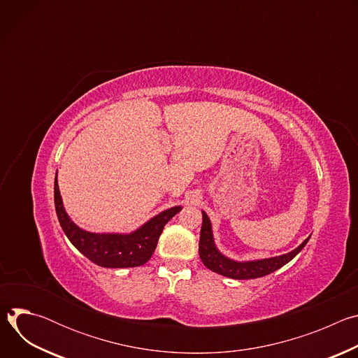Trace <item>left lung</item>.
Segmentation results:
<instances>
[{
	"label": "left lung",
	"instance_id": "obj_1",
	"mask_svg": "<svg viewBox=\"0 0 358 358\" xmlns=\"http://www.w3.org/2000/svg\"><path fill=\"white\" fill-rule=\"evenodd\" d=\"M310 236L306 238L296 249H293L289 253L279 255V257L266 258V259H257V261H234L224 253L220 252V249L215 245L214 235H213V225L208 218V215L202 211V227L199 234V258L202 264L206 265L210 271L220 273L222 276L231 278V279H257L266 276L282 266H285L287 262H290L296 255L304 248V245L309 242Z\"/></svg>",
	"mask_w": 358,
	"mask_h": 358
}]
</instances>
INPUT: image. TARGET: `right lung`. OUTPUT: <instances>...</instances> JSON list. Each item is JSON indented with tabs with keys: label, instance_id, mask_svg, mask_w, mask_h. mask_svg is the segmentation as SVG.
<instances>
[{
	"label": "right lung",
	"instance_id": "1",
	"mask_svg": "<svg viewBox=\"0 0 358 358\" xmlns=\"http://www.w3.org/2000/svg\"><path fill=\"white\" fill-rule=\"evenodd\" d=\"M54 196L57 215L65 235L82 255L101 268H136L144 265L156 250L164 225L182 208L181 206L169 208L130 234H96L79 228L69 218L59 192L58 177H55Z\"/></svg>",
	"mask_w": 358,
	"mask_h": 358
}]
</instances>
